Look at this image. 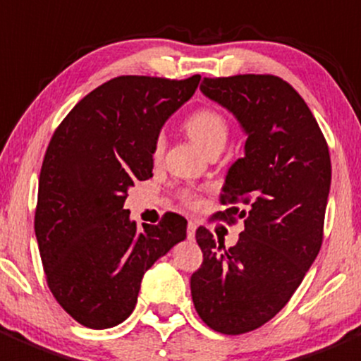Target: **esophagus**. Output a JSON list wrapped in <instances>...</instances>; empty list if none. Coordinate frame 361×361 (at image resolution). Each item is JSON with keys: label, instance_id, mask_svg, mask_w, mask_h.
Instances as JSON below:
<instances>
[{"label": "esophagus", "instance_id": "obj_1", "mask_svg": "<svg viewBox=\"0 0 361 361\" xmlns=\"http://www.w3.org/2000/svg\"><path fill=\"white\" fill-rule=\"evenodd\" d=\"M195 222H188V227H187V236H188V240H194V236H195Z\"/></svg>", "mask_w": 361, "mask_h": 361}]
</instances>
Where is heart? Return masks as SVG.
Segmentation results:
<instances>
[{"label":"heart","instance_id":"obj_1","mask_svg":"<svg viewBox=\"0 0 361 361\" xmlns=\"http://www.w3.org/2000/svg\"><path fill=\"white\" fill-rule=\"evenodd\" d=\"M187 132L190 137L201 146L204 152H209L215 146H224L227 141V134H229V125H227L226 118L215 109H199L194 114H190L185 123ZM166 148V135L159 134L155 139V146H153V157L160 159ZM183 201L187 204H197V197L194 192L185 190L181 194Z\"/></svg>","mask_w":361,"mask_h":361}]
</instances>
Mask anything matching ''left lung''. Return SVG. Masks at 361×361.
<instances>
[{
	"label": "left lung",
	"instance_id": "1",
	"mask_svg": "<svg viewBox=\"0 0 361 361\" xmlns=\"http://www.w3.org/2000/svg\"><path fill=\"white\" fill-rule=\"evenodd\" d=\"M201 92L234 114L245 157L229 167L216 216L243 219L226 248L206 227L195 231L201 268L190 291L212 330L240 335L277 316L302 284L323 243L331 183L328 145L305 100L277 75L204 77Z\"/></svg>",
	"mask_w": 361,
	"mask_h": 361
}]
</instances>
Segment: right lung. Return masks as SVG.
I'll return each instance as SVG.
<instances>
[{
    "label": "right lung",
    "mask_w": 361,
    "mask_h": 361,
    "mask_svg": "<svg viewBox=\"0 0 361 361\" xmlns=\"http://www.w3.org/2000/svg\"><path fill=\"white\" fill-rule=\"evenodd\" d=\"M199 80L114 77L87 93L49 142L35 234L49 289L82 326L123 323L146 269L187 238L181 215L139 231L123 204L135 181L153 176L157 135Z\"/></svg>",
    "instance_id": "1"
}]
</instances>
